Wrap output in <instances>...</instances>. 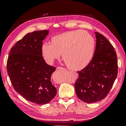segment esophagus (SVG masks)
<instances>
[{
	"instance_id": "esophagus-1",
	"label": "esophagus",
	"mask_w": 126,
	"mask_h": 126,
	"mask_svg": "<svg viewBox=\"0 0 126 126\" xmlns=\"http://www.w3.org/2000/svg\"><path fill=\"white\" fill-rule=\"evenodd\" d=\"M57 69L58 70H65V68H64L63 67H58L57 68Z\"/></svg>"
}]
</instances>
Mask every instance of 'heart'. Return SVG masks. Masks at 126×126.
<instances>
[{"mask_svg":"<svg viewBox=\"0 0 126 126\" xmlns=\"http://www.w3.org/2000/svg\"><path fill=\"white\" fill-rule=\"evenodd\" d=\"M95 40L85 31L64 32L52 36L49 43L41 46V54L48 64H53L62 54L67 67L71 70L85 68L92 61L95 50Z\"/></svg>","mask_w":126,"mask_h":126,"instance_id":"1","label":"heart"}]
</instances>
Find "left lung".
I'll use <instances>...</instances> for the list:
<instances>
[{
    "label": "left lung",
    "mask_w": 126,
    "mask_h": 126,
    "mask_svg": "<svg viewBox=\"0 0 126 126\" xmlns=\"http://www.w3.org/2000/svg\"><path fill=\"white\" fill-rule=\"evenodd\" d=\"M96 43L92 61L86 67L78 72L75 83L78 97L86 103L100 101L106 97L116 79L117 57L111 43L95 32Z\"/></svg>",
    "instance_id": "1"
}]
</instances>
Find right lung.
Instances as JSON below:
<instances>
[{
    "mask_svg": "<svg viewBox=\"0 0 126 126\" xmlns=\"http://www.w3.org/2000/svg\"><path fill=\"white\" fill-rule=\"evenodd\" d=\"M48 30L26 34L11 48L7 70L14 88L25 99L34 104L49 103L57 94L51 75L56 68L46 63L41 54L42 41Z\"/></svg>",
    "mask_w": 126,
    "mask_h": 126,
    "instance_id": "1",
    "label": "right lung"
}]
</instances>
